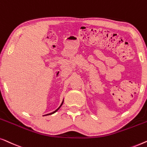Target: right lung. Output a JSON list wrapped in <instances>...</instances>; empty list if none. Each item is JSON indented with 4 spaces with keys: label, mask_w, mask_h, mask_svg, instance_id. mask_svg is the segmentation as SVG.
<instances>
[{
    "label": "right lung",
    "mask_w": 147,
    "mask_h": 147,
    "mask_svg": "<svg viewBox=\"0 0 147 147\" xmlns=\"http://www.w3.org/2000/svg\"><path fill=\"white\" fill-rule=\"evenodd\" d=\"M64 101V100H63ZM63 102H62L61 103V106H60L59 107V108H58L57 109V110H56V111H54V112H53V113H49V114H47V115H52V114H54V113H56V112H57V111H58V110H59V109H60V108H61V107L62 106V105H63Z\"/></svg>",
    "instance_id": "add662e5"
}]
</instances>
